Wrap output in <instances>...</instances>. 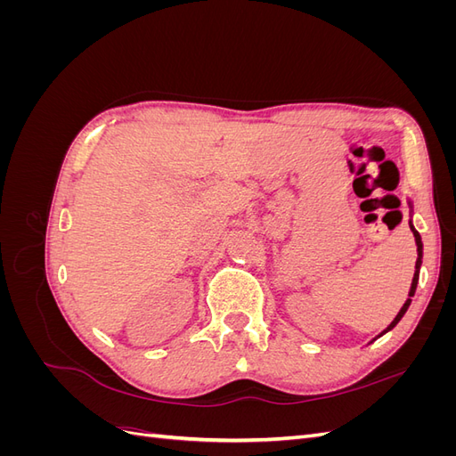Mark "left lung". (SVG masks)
Here are the masks:
<instances>
[{"mask_svg":"<svg viewBox=\"0 0 456 456\" xmlns=\"http://www.w3.org/2000/svg\"><path fill=\"white\" fill-rule=\"evenodd\" d=\"M411 230H412V236H415V241H417V251H419V258H417V270H415V278H412V283H411V291H409V297H412L415 295V291H417V283H419V272H420V265H422V240H420V233L415 230V226L411 224ZM409 305H411V298H407V302L405 305L402 306V310H399V314L394 317V322L388 325V329L384 330V333H388L390 329H394L397 323H399V320H402V317L405 315V312H407V308H409ZM382 333V335H384Z\"/></svg>","mask_w":456,"mask_h":456,"instance_id":"obj_1","label":"left lung"}]
</instances>
